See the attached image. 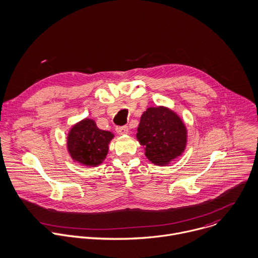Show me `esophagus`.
<instances>
[{
	"label": "esophagus",
	"instance_id": "1",
	"mask_svg": "<svg viewBox=\"0 0 258 258\" xmlns=\"http://www.w3.org/2000/svg\"><path fill=\"white\" fill-rule=\"evenodd\" d=\"M116 131H117V133H118V134H120V135H125V134H127V133L129 132V128H128V126L117 127Z\"/></svg>",
	"mask_w": 258,
	"mask_h": 258
}]
</instances>
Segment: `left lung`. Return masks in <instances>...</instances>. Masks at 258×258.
Segmentation results:
<instances>
[{
  "label": "left lung",
  "instance_id": "8db88e82",
  "mask_svg": "<svg viewBox=\"0 0 258 258\" xmlns=\"http://www.w3.org/2000/svg\"><path fill=\"white\" fill-rule=\"evenodd\" d=\"M145 157L157 166H168L178 159L187 145V127L172 109L149 107L141 115L136 134Z\"/></svg>",
  "mask_w": 258,
  "mask_h": 258
}]
</instances>
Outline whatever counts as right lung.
<instances>
[{
	"mask_svg": "<svg viewBox=\"0 0 258 258\" xmlns=\"http://www.w3.org/2000/svg\"><path fill=\"white\" fill-rule=\"evenodd\" d=\"M114 137L111 131L100 130L93 119L85 118L69 130L67 150L74 162L86 167H97L107 158L109 144Z\"/></svg>",
	"mask_w": 258,
	"mask_h": 258,
	"instance_id": "1",
	"label": "right lung"
}]
</instances>
